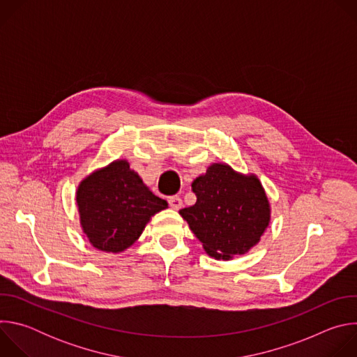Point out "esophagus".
Here are the masks:
<instances>
[{"instance_id": "1", "label": "esophagus", "mask_w": 357, "mask_h": 357, "mask_svg": "<svg viewBox=\"0 0 357 357\" xmlns=\"http://www.w3.org/2000/svg\"><path fill=\"white\" fill-rule=\"evenodd\" d=\"M168 202H169V206L175 211H179L182 208V199L179 196H171Z\"/></svg>"}]
</instances>
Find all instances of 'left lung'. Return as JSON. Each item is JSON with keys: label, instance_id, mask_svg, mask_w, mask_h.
<instances>
[{"label": "left lung", "instance_id": "left-lung-1", "mask_svg": "<svg viewBox=\"0 0 357 357\" xmlns=\"http://www.w3.org/2000/svg\"><path fill=\"white\" fill-rule=\"evenodd\" d=\"M192 190L196 203L179 215L211 257L231 260L259 244L271 222V205L257 175L215 162L193 179Z\"/></svg>", "mask_w": 357, "mask_h": 357}]
</instances>
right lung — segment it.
<instances>
[{"label": "right lung", "instance_id": "1", "mask_svg": "<svg viewBox=\"0 0 357 357\" xmlns=\"http://www.w3.org/2000/svg\"><path fill=\"white\" fill-rule=\"evenodd\" d=\"M76 203L90 244L113 254L131 247L151 218L168 208L167 200L149 190L127 160H116L83 178Z\"/></svg>", "mask_w": 357, "mask_h": 357}]
</instances>
